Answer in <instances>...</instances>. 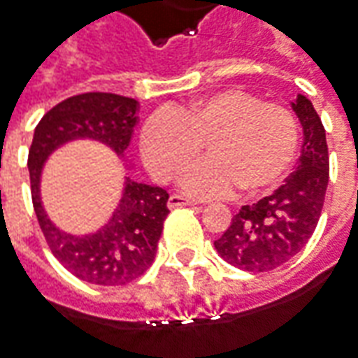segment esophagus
Returning a JSON list of instances; mask_svg holds the SVG:
<instances>
[{"label": "esophagus", "instance_id": "1", "mask_svg": "<svg viewBox=\"0 0 358 358\" xmlns=\"http://www.w3.org/2000/svg\"><path fill=\"white\" fill-rule=\"evenodd\" d=\"M186 205H197V201H192V199H186V197L182 196H171V199H169V207L171 209H176V207H186Z\"/></svg>", "mask_w": 358, "mask_h": 358}]
</instances>
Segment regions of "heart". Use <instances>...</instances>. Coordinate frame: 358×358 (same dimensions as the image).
<instances>
[{
  "label": "heart",
  "mask_w": 358,
  "mask_h": 358,
  "mask_svg": "<svg viewBox=\"0 0 358 358\" xmlns=\"http://www.w3.org/2000/svg\"><path fill=\"white\" fill-rule=\"evenodd\" d=\"M199 162L182 178V189L194 197L229 196L238 186L254 194L277 184L289 171L299 126L289 108L264 102L240 89H222L176 110H159L141 129L139 145L161 182H174L201 153Z\"/></svg>",
  "instance_id": "b5f03b06"
}]
</instances>
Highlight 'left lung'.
Listing matches in <instances>:
<instances>
[{"instance_id":"obj_1","label":"left lung","mask_w":358,"mask_h":358,"mask_svg":"<svg viewBox=\"0 0 358 358\" xmlns=\"http://www.w3.org/2000/svg\"><path fill=\"white\" fill-rule=\"evenodd\" d=\"M292 110L302 124V151L296 171L271 196L242 205L229 229L215 240L219 256L231 266L264 273L287 264L316 231L329 180L326 129L312 102L299 94Z\"/></svg>"}]
</instances>
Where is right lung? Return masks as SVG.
I'll list each match as a JSON object with an SVG mask.
<instances>
[{
    "instance_id": "obj_1",
    "label": "right lung",
    "mask_w": 358,
    "mask_h": 358,
    "mask_svg": "<svg viewBox=\"0 0 358 358\" xmlns=\"http://www.w3.org/2000/svg\"><path fill=\"white\" fill-rule=\"evenodd\" d=\"M137 124V101L112 92H85L56 104L34 129L29 174L34 213L57 262L81 281L116 287L151 267L169 211V194L126 178L118 209L94 234L73 236L50 221L40 199V174L48 155L73 139H94L124 155Z\"/></svg>"
}]
</instances>
